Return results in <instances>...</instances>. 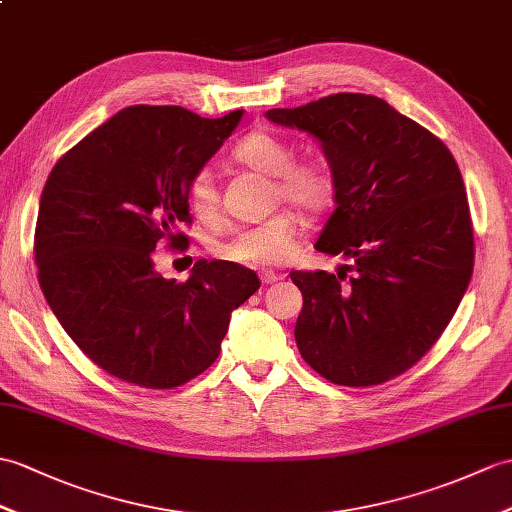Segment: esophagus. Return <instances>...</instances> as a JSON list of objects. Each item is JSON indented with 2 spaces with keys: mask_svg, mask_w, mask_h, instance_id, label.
I'll use <instances>...</instances> for the list:
<instances>
[{
  "mask_svg": "<svg viewBox=\"0 0 512 512\" xmlns=\"http://www.w3.org/2000/svg\"><path fill=\"white\" fill-rule=\"evenodd\" d=\"M279 279H283L281 272H275V270H261V283H264V285H270V283H275V281H279Z\"/></svg>",
  "mask_w": 512,
  "mask_h": 512,
  "instance_id": "obj_1",
  "label": "esophagus"
}]
</instances>
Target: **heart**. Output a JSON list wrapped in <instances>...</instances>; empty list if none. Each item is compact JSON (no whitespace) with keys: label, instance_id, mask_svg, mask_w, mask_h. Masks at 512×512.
<instances>
[{"label":"heart","instance_id":"obj_1","mask_svg":"<svg viewBox=\"0 0 512 512\" xmlns=\"http://www.w3.org/2000/svg\"><path fill=\"white\" fill-rule=\"evenodd\" d=\"M233 159L246 168L272 176V198L285 200L307 213L323 211L334 198V172L320 157L294 159V148L270 130H253L233 148ZM187 205L200 220L218 218V187L213 176L202 170L187 185ZM303 218L296 211L281 209L266 220L233 231L218 244V255L227 261L251 266H277L296 248Z\"/></svg>","mask_w":512,"mask_h":512}]
</instances>
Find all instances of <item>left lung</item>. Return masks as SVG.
<instances>
[{
	"mask_svg": "<svg viewBox=\"0 0 512 512\" xmlns=\"http://www.w3.org/2000/svg\"><path fill=\"white\" fill-rule=\"evenodd\" d=\"M270 122L320 141L336 211L316 248L353 259L347 272H290L303 294L296 347L338 386L406 373L441 338L473 272L465 183L441 139L375 95L336 93Z\"/></svg>",
	"mask_w": 512,
	"mask_h": 512,
	"instance_id": "8db88e82",
	"label": "left lung"
}]
</instances>
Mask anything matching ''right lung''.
I'll return each mask as SVG.
<instances>
[{"label": "right lung", "mask_w": 512, "mask_h": 512, "mask_svg": "<svg viewBox=\"0 0 512 512\" xmlns=\"http://www.w3.org/2000/svg\"><path fill=\"white\" fill-rule=\"evenodd\" d=\"M244 111L207 120L183 106H128L56 161L39 202L34 259L47 305L102 371L176 388L216 362L253 270L198 259L187 281L154 268L161 240L192 222L187 185Z\"/></svg>", "instance_id": "right-lung-1"}]
</instances>
